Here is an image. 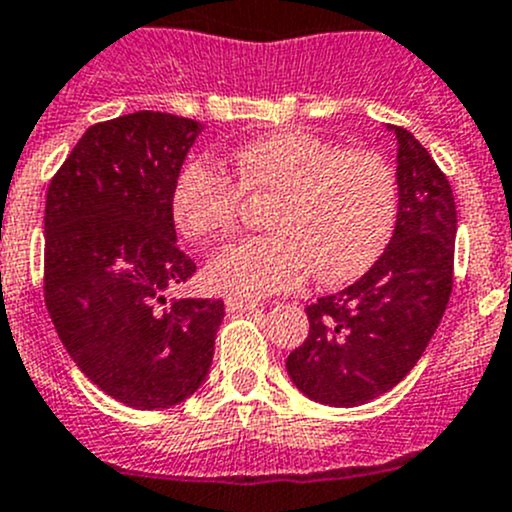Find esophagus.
I'll list each match as a JSON object with an SVG mask.
<instances>
[{
  "label": "esophagus",
  "mask_w": 512,
  "mask_h": 512,
  "mask_svg": "<svg viewBox=\"0 0 512 512\" xmlns=\"http://www.w3.org/2000/svg\"><path fill=\"white\" fill-rule=\"evenodd\" d=\"M261 303L254 301V298H241V296H229L226 298V308L229 311H256Z\"/></svg>",
  "instance_id": "obj_1"
}]
</instances>
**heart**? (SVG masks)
Returning a JSON list of instances; mask_svg holds the SVG:
<instances>
[{
  "label": "heart",
  "instance_id": "heart-1",
  "mask_svg": "<svg viewBox=\"0 0 512 512\" xmlns=\"http://www.w3.org/2000/svg\"><path fill=\"white\" fill-rule=\"evenodd\" d=\"M236 181L209 164L176 176L171 216L186 239L229 236L249 201L266 204L271 231L229 246L209 266L221 293L261 298L291 291L306 276L341 283L366 273L388 246L398 216V179L388 159L306 129H283L234 154Z\"/></svg>",
  "mask_w": 512,
  "mask_h": 512
}]
</instances>
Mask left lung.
<instances>
[{
  "label": "left lung",
  "instance_id": "8db88e82",
  "mask_svg": "<svg viewBox=\"0 0 512 512\" xmlns=\"http://www.w3.org/2000/svg\"><path fill=\"white\" fill-rule=\"evenodd\" d=\"M388 129L398 144L391 241L356 283L306 308L308 336L286 358L298 391L323 406H363L398 386L426 351L453 291V189L411 131Z\"/></svg>",
  "mask_w": 512,
  "mask_h": 512
}]
</instances>
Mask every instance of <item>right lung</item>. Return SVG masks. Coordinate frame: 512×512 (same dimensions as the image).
I'll return each mask as SVG.
<instances>
[{
    "mask_svg": "<svg viewBox=\"0 0 512 512\" xmlns=\"http://www.w3.org/2000/svg\"><path fill=\"white\" fill-rule=\"evenodd\" d=\"M204 126L134 111L89 126L44 209V301L79 371L139 411L186 401L209 376L224 301L171 298L196 263L176 246L171 191Z\"/></svg>",
    "mask_w": 512,
    "mask_h": 512,
    "instance_id": "obj_1",
    "label": "right lung"
}]
</instances>
